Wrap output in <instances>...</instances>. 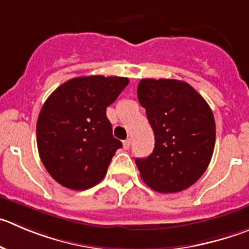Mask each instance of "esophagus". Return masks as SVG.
Masks as SVG:
<instances>
[{
	"mask_svg": "<svg viewBox=\"0 0 249 249\" xmlns=\"http://www.w3.org/2000/svg\"><path fill=\"white\" fill-rule=\"evenodd\" d=\"M131 143H132V141H131V138H127L126 141L123 142V148L126 149V150H128L129 148H131Z\"/></svg>",
	"mask_w": 249,
	"mask_h": 249,
	"instance_id": "1",
	"label": "esophagus"
}]
</instances>
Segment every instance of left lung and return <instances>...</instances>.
<instances>
[{"label": "left lung", "mask_w": 249, "mask_h": 249, "mask_svg": "<svg viewBox=\"0 0 249 249\" xmlns=\"http://www.w3.org/2000/svg\"><path fill=\"white\" fill-rule=\"evenodd\" d=\"M137 94L155 136L153 153L136 159L142 179L160 193L188 188L204 174L214 153L212 108L182 80L145 78Z\"/></svg>", "instance_id": "obj_1"}]
</instances>
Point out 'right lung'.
Here are the masks:
<instances>
[{"label":"right lung","mask_w":249,"mask_h":249,"mask_svg":"<svg viewBox=\"0 0 249 249\" xmlns=\"http://www.w3.org/2000/svg\"><path fill=\"white\" fill-rule=\"evenodd\" d=\"M128 83L123 77H77L47 98L37 118L36 142L42 164L56 182L84 191L105 177L122 146L113 138L106 108Z\"/></svg>","instance_id":"right-lung-1"}]
</instances>
